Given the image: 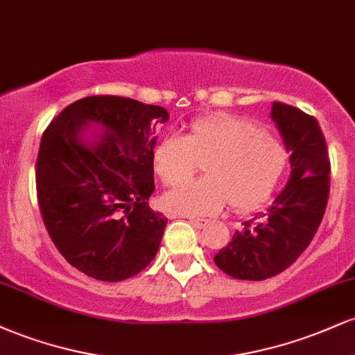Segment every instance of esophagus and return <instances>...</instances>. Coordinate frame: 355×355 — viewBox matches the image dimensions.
I'll use <instances>...</instances> for the list:
<instances>
[{
  "instance_id": "obj_1",
  "label": "esophagus",
  "mask_w": 355,
  "mask_h": 355,
  "mask_svg": "<svg viewBox=\"0 0 355 355\" xmlns=\"http://www.w3.org/2000/svg\"><path fill=\"white\" fill-rule=\"evenodd\" d=\"M189 222H190L191 225H193V227H197V229H203V227H205L207 223H209V220H205V218H193V217H190V218H189Z\"/></svg>"
}]
</instances>
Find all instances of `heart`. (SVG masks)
<instances>
[{"label": "heart", "instance_id": "heart-1", "mask_svg": "<svg viewBox=\"0 0 355 355\" xmlns=\"http://www.w3.org/2000/svg\"><path fill=\"white\" fill-rule=\"evenodd\" d=\"M287 155L282 144L248 118L211 115L193 120L187 135L172 133L157 145L153 166L166 187L193 178L203 165L207 177L165 195L166 209L200 217L227 203L252 211L274 193Z\"/></svg>", "mask_w": 355, "mask_h": 355}]
</instances>
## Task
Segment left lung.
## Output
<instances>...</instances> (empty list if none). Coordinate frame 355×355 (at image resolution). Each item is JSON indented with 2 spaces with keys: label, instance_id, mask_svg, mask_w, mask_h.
<instances>
[{
  "label": "left lung",
  "instance_id": "obj_1",
  "mask_svg": "<svg viewBox=\"0 0 355 355\" xmlns=\"http://www.w3.org/2000/svg\"><path fill=\"white\" fill-rule=\"evenodd\" d=\"M272 120L291 152V178L266 214L214 257L220 270L240 280H263L285 270L309 247L319 229L331 187V160L319 121L291 105L274 101Z\"/></svg>",
  "mask_w": 355,
  "mask_h": 355
}]
</instances>
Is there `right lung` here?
<instances>
[{"label":"right lung","instance_id":"obj_1","mask_svg":"<svg viewBox=\"0 0 355 355\" xmlns=\"http://www.w3.org/2000/svg\"><path fill=\"white\" fill-rule=\"evenodd\" d=\"M168 112L125 96L68 105L48 125L36 160V193L55 247L80 272L105 282L137 275L157 255L166 220L148 207L153 137ZM96 123L105 133L83 138Z\"/></svg>","mask_w":355,"mask_h":355}]
</instances>
